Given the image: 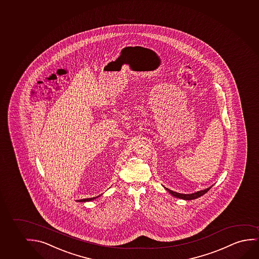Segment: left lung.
<instances>
[{
    "instance_id": "1",
    "label": "left lung",
    "mask_w": 259,
    "mask_h": 259,
    "mask_svg": "<svg viewBox=\"0 0 259 259\" xmlns=\"http://www.w3.org/2000/svg\"><path fill=\"white\" fill-rule=\"evenodd\" d=\"M212 186H209L208 188H206V189L198 191L196 193H190V194L177 193V192H173L171 190L168 189V188H166V187H164V188L167 190L168 193H170L171 195L175 196L176 198H179V199H182V200H194V199H197V198H199V197L202 196L203 194H205V193L208 192V190L211 188Z\"/></svg>"
}]
</instances>
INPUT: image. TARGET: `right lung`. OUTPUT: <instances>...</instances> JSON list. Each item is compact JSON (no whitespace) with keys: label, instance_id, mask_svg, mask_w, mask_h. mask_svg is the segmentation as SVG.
I'll use <instances>...</instances> for the list:
<instances>
[{"label":"right lung","instance_id":"obj_1","mask_svg":"<svg viewBox=\"0 0 259 259\" xmlns=\"http://www.w3.org/2000/svg\"><path fill=\"white\" fill-rule=\"evenodd\" d=\"M99 196H100V195H99V196L97 197H93V198H88V199H82V200H77V201H79V202H87V201H91V200H95V199H97V198H99Z\"/></svg>","mask_w":259,"mask_h":259}]
</instances>
